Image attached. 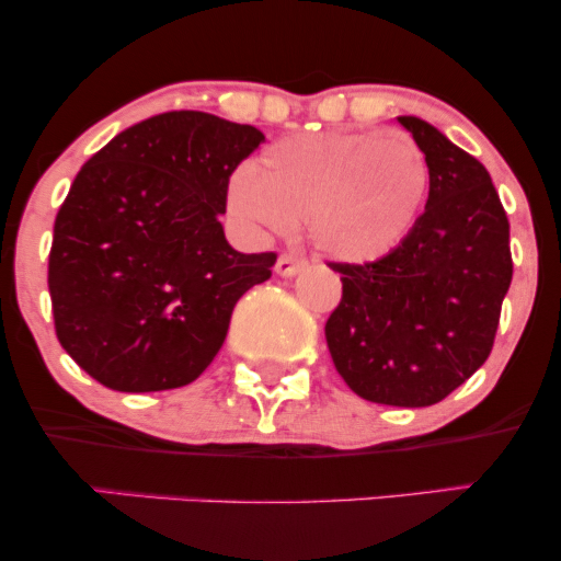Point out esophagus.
<instances>
[{"label":"esophagus","instance_id":"obj_1","mask_svg":"<svg viewBox=\"0 0 561 561\" xmlns=\"http://www.w3.org/2000/svg\"><path fill=\"white\" fill-rule=\"evenodd\" d=\"M302 266H306V259H302V255H298V253H282L279 259H276V274H279V276L298 274Z\"/></svg>","mask_w":561,"mask_h":561}]
</instances>
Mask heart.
Instances as JSON below:
<instances>
[{
  "mask_svg": "<svg viewBox=\"0 0 561 561\" xmlns=\"http://www.w3.org/2000/svg\"><path fill=\"white\" fill-rule=\"evenodd\" d=\"M430 165L409 134L313 131L274 141L231 176L227 208L248 229L308 221L319 250L366 263L392 253L422 214Z\"/></svg>",
  "mask_w": 561,
  "mask_h": 561,
  "instance_id": "heart-1",
  "label": "heart"
}]
</instances>
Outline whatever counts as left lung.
<instances>
[{
    "label": "left lung",
    "mask_w": 561,
    "mask_h": 561,
    "mask_svg": "<svg viewBox=\"0 0 561 561\" xmlns=\"http://www.w3.org/2000/svg\"><path fill=\"white\" fill-rule=\"evenodd\" d=\"M398 121L427 158V205L392 253L327 263L343 298L324 334L356 396L420 409L440 403L491 356L514 266L508 218L485 165L427 121Z\"/></svg>",
    "instance_id": "left-lung-1"
}]
</instances>
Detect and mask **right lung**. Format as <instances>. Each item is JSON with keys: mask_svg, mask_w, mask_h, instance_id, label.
<instances>
[{"mask_svg": "<svg viewBox=\"0 0 561 561\" xmlns=\"http://www.w3.org/2000/svg\"><path fill=\"white\" fill-rule=\"evenodd\" d=\"M263 134L199 111L152 115L83 163L55 218L49 298L76 364L121 392L195 382L276 253H237L218 216Z\"/></svg>", "mask_w": 561, "mask_h": 561, "instance_id": "right-lung-1", "label": "right lung"}]
</instances>
